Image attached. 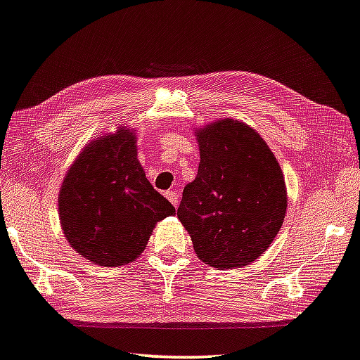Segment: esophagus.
Segmentation results:
<instances>
[{"label": "esophagus", "instance_id": "34e87169", "mask_svg": "<svg viewBox=\"0 0 360 360\" xmlns=\"http://www.w3.org/2000/svg\"><path fill=\"white\" fill-rule=\"evenodd\" d=\"M165 196L174 207H178V193L173 192V190H168V192H165Z\"/></svg>", "mask_w": 360, "mask_h": 360}]
</instances>
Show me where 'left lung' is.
I'll return each mask as SVG.
<instances>
[{"mask_svg":"<svg viewBox=\"0 0 360 360\" xmlns=\"http://www.w3.org/2000/svg\"><path fill=\"white\" fill-rule=\"evenodd\" d=\"M195 136L198 174L184 187L178 218L204 264L240 269L264 255L283 226V170L259 132L238 120H217Z\"/></svg>","mask_w":360,"mask_h":360,"instance_id":"left-lung-1","label":"left lung"}]
</instances>
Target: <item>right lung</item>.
Masks as SVG:
<instances>
[{
    "mask_svg": "<svg viewBox=\"0 0 360 360\" xmlns=\"http://www.w3.org/2000/svg\"><path fill=\"white\" fill-rule=\"evenodd\" d=\"M136 132L118 128L90 142L59 192V218L72 248L90 262L122 266L142 255L158 221L174 215L146 179Z\"/></svg>",
    "mask_w": 360,
    "mask_h": 360,
    "instance_id": "add662e5",
    "label": "right lung"
}]
</instances>
